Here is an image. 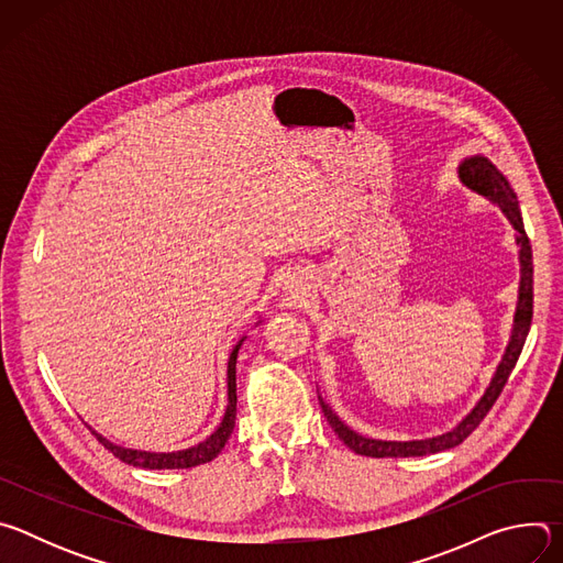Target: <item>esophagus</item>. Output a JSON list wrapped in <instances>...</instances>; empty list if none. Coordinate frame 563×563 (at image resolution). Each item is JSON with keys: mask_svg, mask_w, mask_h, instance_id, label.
Instances as JSON below:
<instances>
[{"mask_svg": "<svg viewBox=\"0 0 563 563\" xmlns=\"http://www.w3.org/2000/svg\"><path fill=\"white\" fill-rule=\"evenodd\" d=\"M287 289H289V294H291V296H296V298H298V296L305 291V283H302L300 278H291V280L287 283Z\"/></svg>", "mask_w": 563, "mask_h": 563, "instance_id": "34e87169", "label": "esophagus"}]
</instances>
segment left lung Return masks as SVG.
<instances>
[{"label": "left lung", "instance_id": "1", "mask_svg": "<svg viewBox=\"0 0 563 563\" xmlns=\"http://www.w3.org/2000/svg\"><path fill=\"white\" fill-rule=\"evenodd\" d=\"M459 178L461 183L481 194L490 198L495 205H499V209L506 213V218L510 220V224L517 229V245H519V263H521V283H519V302H517V311H515V325H512V336L510 343L506 347V354L486 389V394L481 396L478 404L472 408V412L450 432L432 437V439H423V441H378V439H367L356 434L354 430H350L334 412L332 408L325 404L323 398L318 396L320 408H323V415L328 419V423L332 426V430L339 434V439L354 450L356 454L363 456H374V459H385V456H426V454H437L450 448H456L459 443H463L476 428L478 423L486 419V415L493 410L495 400L499 398V394L504 391L508 376L512 374L519 354L523 350L526 336L530 332V320H532V247L530 240L526 235L523 229V218L519 211V202L515 191L510 189L508 180L504 178V174L490 163L488 157L484 155H472L465 157L463 163L459 165Z\"/></svg>", "mask_w": 563, "mask_h": 563}]
</instances>
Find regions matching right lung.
<instances>
[{
	"label": "right lung",
	"mask_w": 563,
	"mask_h": 563,
	"mask_svg": "<svg viewBox=\"0 0 563 563\" xmlns=\"http://www.w3.org/2000/svg\"><path fill=\"white\" fill-rule=\"evenodd\" d=\"M243 345L240 341L231 356H229V365H227V396H229V406L224 412L222 423L218 426V430L202 443L189 448V450H180V452H142V450H129V448H120L113 445L111 441H107L102 434L93 432L96 439L109 450L113 452V456H118L120 461L133 465V467H146V470H180V467H194L200 463H207L211 459L218 456V452L224 448L227 439L233 432L235 426V358H238V350ZM91 430V428H89Z\"/></svg>",
	"instance_id": "right-lung-1"
}]
</instances>
